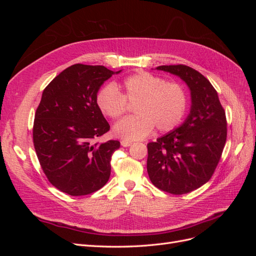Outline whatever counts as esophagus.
Wrapping results in <instances>:
<instances>
[{"label": "esophagus", "mask_w": 256, "mask_h": 256, "mask_svg": "<svg viewBox=\"0 0 256 256\" xmlns=\"http://www.w3.org/2000/svg\"><path fill=\"white\" fill-rule=\"evenodd\" d=\"M120 144H122V146H124V147H128V146H130L131 144H132V142H131V141H127V140H122Z\"/></svg>", "instance_id": "1"}]
</instances>
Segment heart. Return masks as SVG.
I'll use <instances>...</instances> for the list:
<instances>
[{"mask_svg": "<svg viewBox=\"0 0 256 256\" xmlns=\"http://www.w3.org/2000/svg\"><path fill=\"white\" fill-rule=\"evenodd\" d=\"M122 92L114 84H106L96 94V104L104 115L118 120L126 113L129 104H136L134 116L120 120L114 134L127 141L141 140L154 127L170 132L182 122L189 109V95L182 84L160 76L140 72L124 79Z\"/></svg>", "mask_w": 256, "mask_h": 256, "instance_id": "heart-1", "label": "heart"}]
</instances>
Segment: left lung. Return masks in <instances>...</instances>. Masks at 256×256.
Masks as SVG:
<instances>
[{
    "label": "left lung",
    "mask_w": 256,
    "mask_h": 256,
    "mask_svg": "<svg viewBox=\"0 0 256 256\" xmlns=\"http://www.w3.org/2000/svg\"><path fill=\"white\" fill-rule=\"evenodd\" d=\"M157 69L180 76L191 90L188 118L147 144L150 182L162 191L180 196L202 187L214 175L226 142V116L218 92L196 69L182 64Z\"/></svg>",
    "instance_id": "8db88e82"
}]
</instances>
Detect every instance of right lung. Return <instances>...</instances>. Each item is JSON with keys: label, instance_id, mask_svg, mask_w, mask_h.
I'll return each instance as SVG.
<instances>
[{"label": "right lung", "instance_id": "right-lung-1", "mask_svg": "<svg viewBox=\"0 0 256 256\" xmlns=\"http://www.w3.org/2000/svg\"><path fill=\"white\" fill-rule=\"evenodd\" d=\"M113 74L104 66L74 64L42 92L33 143L46 177L66 194H90L110 178L112 154L120 143L95 142L110 130L96 104V94Z\"/></svg>", "mask_w": 256, "mask_h": 256}]
</instances>
